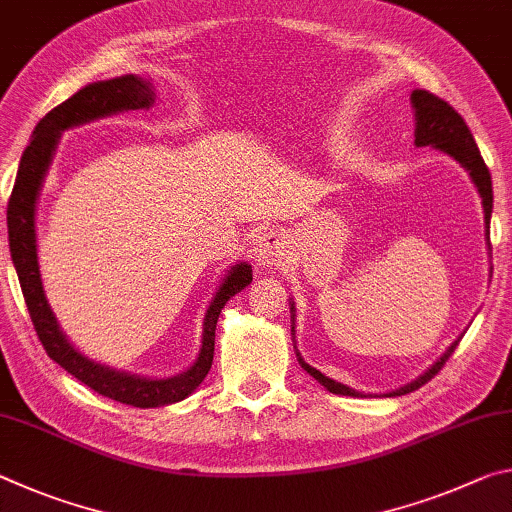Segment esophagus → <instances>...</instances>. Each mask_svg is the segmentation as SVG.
<instances>
[{
	"label": "esophagus",
	"mask_w": 512,
	"mask_h": 512,
	"mask_svg": "<svg viewBox=\"0 0 512 512\" xmlns=\"http://www.w3.org/2000/svg\"><path fill=\"white\" fill-rule=\"evenodd\" d=\"M253 253L259 266H280L289 255V239L271 230L255 241Z\"/></svg>",
	"instance_id": "obj_1"
}]
</instances>
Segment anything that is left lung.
I'll return each mask as SVG.
<instances>
[{"mask_svg": "<svg viewBox=\"0 0 512 512\" xmlns=\"http://www.w3.org/2000/svg\"><path fill=\"white\" fill-rule=\"evenodd\" d=\"M411 106H413V112H415V146H431V149L443 151V153L449 155V158H454L458 164H461V167L467 173H470L476 192H479V196H481V205H483V214H485V241H488V248H490L492 178H490L488 167H485V162L481 158L479 146H476L470 128H467L463 117L458 115V112L452 106H449L447 101L438 99L436 94H431L427 90H413L411 92ZM490 277H492V266H490ZM289 307H291V334H293V341H296V302L289 300ZM463 334L458 336V339L452 345H449V348L443 354H440V357L433 361L431 366L422 372V375H418L413 381H409V384L395 388V391L384 393V397H397V395L413 393V391H418L422 384H427V381L433 375H438V370L445 366V361L452 357V352L456 350L458 341L463 339ZM293 348H296V343H293ZM296 357L300 361L302 370L309 372V375L314 377L320 386H325V391L334 393V395L366 397L363 393L354 391V388L341 384V381H336L332 377H325L320 370L311 368L309 363L300 357L298 348H296Z\"/></svg>", "mask_w": 512, "mask_h": 512, "instance_id": "8db88e82", "label": "left lung"}]
</instances>
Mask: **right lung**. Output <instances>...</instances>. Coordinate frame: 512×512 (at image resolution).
Segmentation results:
<instances>
[{
    "instance_id": "1",
    "label": "right lung",
    "mask_w": 512,
    "mask_h": 512,
    "mask_svg": "<svg viewBox=\"0 0 512 512\" xmlns=\"http://www.w3.org/2000/svg\"><path fill=\"white\" fill-rule=\"evenodd\" d=\"M155 103V88L149 79L137 74L115 76L108 81H94L72 94L38 121L31 142L24 149L17 167L11 201H8V246L15 273L20 277V287L27 300L33 327L42 345L60 368L74 375L92 391L110 400L137 406V409H155V406L176 404L192 395L201 381L207 377L214 359V329L221 309L235 293L246 289L253 282V266L237 262L223 275L219 289L214 291L210 305L205 309L201 348L192 366L171 377H144L135 372L106 366V363L85 357L60 327L54 309L42 287V275L38 264V237H36V207L45 185V178L54 160L60 135L69 128L90 124V121L121 115L128 110H149Z\"/></svg>"
}]
</instances>
